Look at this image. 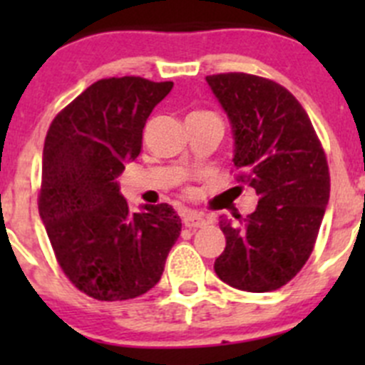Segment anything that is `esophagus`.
<instances>
[{
    "mask_svg": "<svg viewBox=\"0 0 365 365\" xmlns=\"http://www.w3.org/2000/svg\"><path fill=\"white\" fill-rule=\"evenodd\" d=\"M183 224H185V227H190V230H194V227L206 226V224H208V219H206L205 215H201V213L187 212L185 215H183Z\"/></svg>",
    "mask_w": 365,
    "mask_h": 365,
    "instance_id": "obj_1",
    "label": "esophagus"
}]
</instances>
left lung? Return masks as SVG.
Segmentation results:
<instances>
[{
	"mask_svg": "<svg viewBox=\"0 0 365 365\" xmlns=\"http://www.w3.org/2000/svg\"><path fill=\"white\" fill-rule=\"evenodd\" d=\"M206 83L230 120L242 183L259 197L244 227L220 219L226 249L213 268L242 292H274L314 247L330 197L325 152L305 109L281 84L240 72L208 76Z\"/></svg>",
	"mask_w": 365,
	"mask_h": 365,
	"instance_id": "obj_1",
	"label": "left lung"
}]
</instances>
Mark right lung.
<instances>
[{
	"label": "right lung",
	"instance_id": "obj_1",
	"mask_svg": "<svg viewBox=\"0 0 365 365\" xmlns=\"http://www.w3.org/2000/svg\"><path fill=\"white\" fill-rule=\"evenodd\" d=\"M171 81L101 79L51 123L43 143L38 212L61 270L97 300H128L160 281L182 231L173 206L130 212L118 176L138 159L143 128Z\"/></svg>",
	"mask_w": 365,
	"mask_h": 365
}]
</instances>
